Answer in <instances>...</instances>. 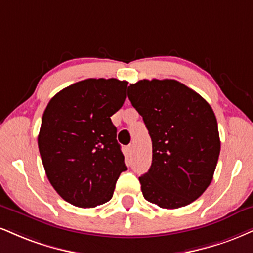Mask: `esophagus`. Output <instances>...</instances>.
<instances>
[{
    "instance_id": "1",
    "label": "esophagus",
    "mask_w": 253,
    "mask_h": 253,
    "mask_svg": "<svg viewBox=\"0 0 253 253\" xmlns=\"http://www.w3.org/2000/svg\"><path fill=\"white\" fill-rule=\"evenodd\" d=\"M127 150H128V152H129V153H132V152H133V150H134V146H133V144H130V145H128V147H127Z\"/></svg>"
}]
</instances>
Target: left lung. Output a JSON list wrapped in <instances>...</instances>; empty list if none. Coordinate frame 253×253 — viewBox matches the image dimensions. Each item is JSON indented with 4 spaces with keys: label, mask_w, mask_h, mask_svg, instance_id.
<instances>
[{
    "label": "left lung",
    "mask_w": 253,
    "mask_h": 253,
    "mask_svg": "<svg viewBox=\"0 0 253 253\" xmlns=\"http://www.w3.org/2000/svg\"><path fill=\"white\" fill-rule=\"evenodd\" d=\"M127 95L152 139V165L139 176L144 198L167 210L194 202L211 184L220 153L211 106L171 79L140 80Z\"/></svg>",
    "instance_id": "1"
}]
</instances>
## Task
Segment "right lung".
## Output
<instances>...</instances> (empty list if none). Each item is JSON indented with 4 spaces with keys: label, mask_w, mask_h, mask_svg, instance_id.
Here are the masks:
<instances>
[{
    "label": "right lung",
    "mask_w": 253,
    "mask_h": 253,
    "mask_svg": "<svg viewBox=\"0 0 253 253\" xmlns=\"http://www.w3.org/2000/svg\"><path fill=\"white\" fill-rule=\"evenodd\" d=\"M128 82L87 79L51 97L38 144L45 174L62 199L95 208L113 197L125 157L111 117L123 107Z\"/></svg>",
    "instance_id": "1"
}]
</instances>
